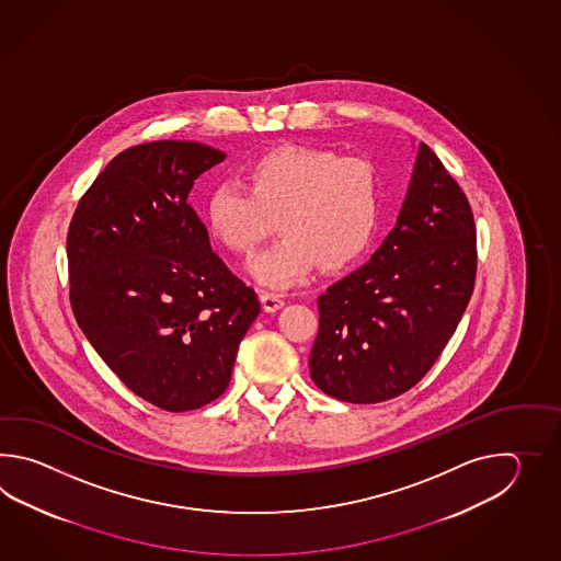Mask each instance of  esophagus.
<instances>
[{
  "mask_svg": "<svg viewBox=\"0 0 561 561\" xmlns=\"http://www.w3.org/2000/svg\"><path fill=\"white\" fill-rule=\"evenodd\" d=\"M261 302H263V309L266 312H276V310L285 307V298L280 297V295H275V293H263L261 295Z\"/></svg>",
  "mask_w": 561,
  "mask_h": 561,
  "instance_id": "34e87169",
  "label": "esophagus"
}]
</instances>
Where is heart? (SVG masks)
<instances>
[{"label": "heart", "instance_id": "heart-1", "mask_svg": "<svg viewBox=\"0 0 561 561\" xmlns=\"http://www.w3.org/2000/svg\"><path fill=\"white\" fill-rule=\"evenodd\" d=\"M379 215L373 162L307 146L259 156L244 170V186L218 184L204 203L208 230L239 256H251L276 220L283 237L251 264L254 280L268 288L298 285L317 264L351 266L369 249Z\"/></svg>", "mask_w": 561, "mask_h": 561}]
</instances>
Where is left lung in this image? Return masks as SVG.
Instances as JSON below:
<instances>
[{"instance_id":"1","label":"left lung","mask_w":561,"mask_h":561,"mask_svg":"<svg viewBox=\"0 0 561 561\" xmlns=\"http://www.w3.org/2000/svg\"><path fill=\"white\" fill-rule=\"evenodd\" d=\"M476 222L466 194L427 144L394 228L355 273L319 297L314 385L346 403L405 393L442 355L476 285Z\"/></svg>"}]
</instances>
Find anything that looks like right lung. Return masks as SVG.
I'll list each match as a JSON object with an SVG mask.
<instances>
[{
    "label": "right lung",
    "mask_w": 561,
    "mask_h": 561,
    "mask_svg": "<svg viewBox=\"0 0 561 561\" xmlns=\"http://www.w3.org/2000/svg\"><path fill=\"white\" fill-rule=\"evenodd\" d=\"M225 158L192 140L128 148L94 180L68 230L82 333L131 393L172 413L227 391L261 312L188 204L194 180Z\"/></svg>",
    "instance_id": "obj_1"
}]
</instances>
